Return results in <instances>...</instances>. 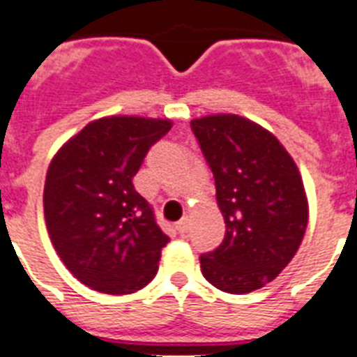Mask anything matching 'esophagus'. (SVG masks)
<instances>
[{
	"label": "esophagus",
	"mask_w": 357,
	"mask_h": 357,
	"mask_svg": "<svg viewBox=\"0 0 357 357\" xmlns=\"http://www.w3.org/2000/svg\"><path fill=\"white\" fill-rule=\"evenodd\" d=\"M189 226H190L189 217H183V218H181V220H179L178 224H176V229H178L179 234L183 235V234H187V231H189Z\"/></svg>",
	"instance_id": "34e87169"
}]
</instances>
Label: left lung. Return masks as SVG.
<instances>
[{"mask_svg":"<svg viewBox=\"0 0 357 357\" xmlns=\"http://www.w3.org/2000/svg\"><path fill=\"white\" fill-rule=\"evenodd\" d=\"M190 128L226 222L222 244L200 255L202 274L224 293H252L289 265L304 238L310 209L302 176L282 142L252 120L211 114Z\"/></svg>","mask_w":357,"mask_h":357,"instance_id":"8db88e82","label":"left lung"}]
</instances>
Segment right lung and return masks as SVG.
<instances>
[{"label":"right lung","mask_w":357,"mask_h":357,"mask_svg":"<svg viewBox=\"0 0 357 357\" xmlns=\"http://www.w3.org/2000/svg\"><path fill=\"white\" fill-rule=\"evenodd\" d=\"M172 122L107 116L86 123L50 162L44 217L53 248L86 287L131 294L155 278L170 238L133 176Z\"/></svg>","instance_id":"add662e5"}]
</instances>
